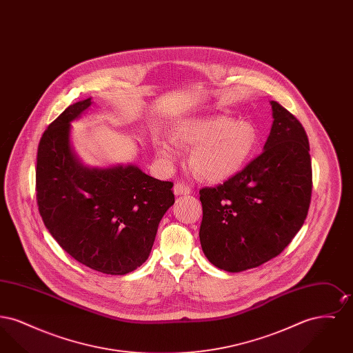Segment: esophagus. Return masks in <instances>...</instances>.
Segmentation results:
<instances>
[{"label":"esophagus","mask_w":353,"mask_h":353,"mask_svg":"<svg viewBox=\"0 0 353 353\" xmlns=\"http://www.w3.org/2000/svg\"><path fill=\"white\" fill-rule=\"evenodd\" d=\"M173 192L174 194L177 196H181V194H189L190 193V188L188 185H185L184 183H176L173 186Z\"/></svg>","instance_id":"34e87169"}]
</instances>
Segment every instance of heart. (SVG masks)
Returning a JSON list of instances; mask_svg holds the SVG:
<instances>
[{"instance_id": "b5f03b06", "label": "heart", "mask_w": 353, "mask_h": 353, "mask_svg": "<svg viewBox=\"0 0 353 353\" xmlns=\"http://www.w3.org/2000/svg\"><path fill=\"white\" fill-rule=\"evenodd\" d=\"M173 139L181 145L193 147L189 163L199 176L222 181L248 163L256 145V131L248 121L219 115L185 121L174 130ZM153 143L161 159L172 161L179 156L172 140L156 137Z\"/></svg>"}]
</instances>
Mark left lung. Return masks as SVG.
Listing matches in <instances>:
<instances>
[{
    "label": "left lung",
    "instance_id": "obj_1",
    "mask_svg": "<svg viewBox=\"0 0 353 353\" xmlns=\"http://www.w3.org/2000/svg\"><path fill=\"white\" fill-rule=\"evenodd\" d=\"M265 151L241 172L200 190V242L219 269L239 272L275 258L301 230L312 193L308 137L301 121L271 101Z\"/></svg>",
    "mask_w": 353,
    "mask_h": 353
}]
</instances>
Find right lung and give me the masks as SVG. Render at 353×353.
I'll use <instances>...</instances> for the list:
<instances>
[{
  "label": "right lung",
  "mask_w": 353,
  "mask_h": 353,
  "mask_svg": "<svg viewBox=\"0 0 353 353\" xmlns=\"http://www.w3.org/2000/svg\"><path fill=\"white\" fill-rule=\"evenodd\" d=\"M91 105L78 101L42 134L35 169L39 214L58 245L90 269L124 275L150 256L159 223L173 205V183L134 165L83 167L70 148V123Z\"/></svg>",
  "instance_id": "add662e5"
}]
</instances>
